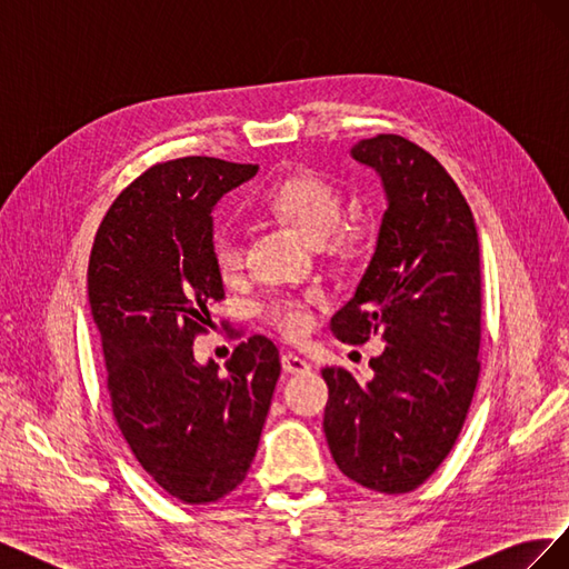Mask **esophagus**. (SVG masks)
<instances>
[{"label": "esophagus", "instance_id": "34e87169", "mask_svg": "<svg viewBox=\"0 0 569 569\" xmlns=\"http://www.w3.org/2000/svg\"><path fill=\"white\" fill-rule=\"evenodd\" d=\"M282 368H284V372H306L311 366H308L301 356L287 351V353H282Z\"/></svg>", "mask_w": 569, "mask_h": 569}]
</instances>
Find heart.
Wrapping results in <instances>:
<instances>
[{
	"instance_id": "heart-1",
	"label": "heart",
	"mask_w": 569,
	"mask_h": 569,
	"mask_svg": "<svg viewBox=\"0 0 569 569\" xmlns=\"http://www.w3.org/2000/svg\"><path fill=\"white\" fill-rule=\"evenodd\" d=\"M258 201L270 213L284 218L316 242L330 237V242L339 251H347L363 239V228L358 222H339L343 213L341 189L330 178L313 173V170L278 180L258 197ZM211 256L222 278H237L244 268L242 237L230 226L218 228L211 239ZM318 306H322L318 291H303V295H280L268 299L263 303V313L272 327H278L284 337L295 339L311 330L313 311Z\"/></svg>"
}]
</instances>
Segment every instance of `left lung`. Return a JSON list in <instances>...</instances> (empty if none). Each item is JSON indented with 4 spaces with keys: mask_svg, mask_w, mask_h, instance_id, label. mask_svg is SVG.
<instances>
[{
    "mask_svg": "<svg viewBox=\"0 0 569 569\" xmlns=\"http://www.w3.org/2000/svg\"><path fill=\"white\" fill-rule=\"evenodd\" d=\"M353 159L385 182L387 211L372 261L332 335L360 347L385 339L360 385L325 368V437L360 487L408 493L451 453L479 380L481 274L468 201L446 168L401 134L360 140Z\"/></svg>",
    "mask_w": 569,
    "mask_h": 569,
    "instance_id": "8db88e82",
    "label": "left lung"
}]
</instances>
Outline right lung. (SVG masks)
<instances>
[{
	"mask_svg": "<svg viewBox=\"0 0 569 569\" xmlns=\"http://www.w3.org/2000/svg\"><path fill=\"white\" fill-rule=\"evenodd\" d=\"M253 163L184 157L153 163L116 197L97 230L88 297L120 435L144 472L182 503H213L242 485L261 439L280 353L253 335L220 372L194 339L226 299L211 256L216 201Z\"/></svg>",
	"mask_w": 569,
	"mask_h": 569,
	"instance_id": "obj_1",
	"label": "right lung"
}]
</instances>
